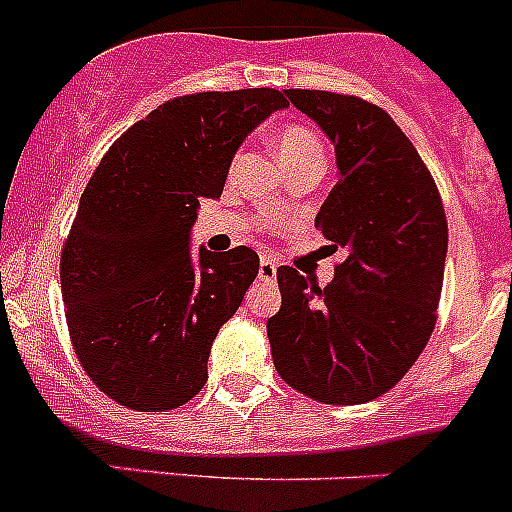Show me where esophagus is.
I'll return each mask as SVG.
<instances>
[{
	"instance_id": "obj_1",
	"label": "esophagus",
	"mask_w": 512,
	"mask_h": 512,
	"mask_svg": "<svg viewBox=\"0 0 512 512\" xmlns=\"http://www.w3.org/2000/svg\"><path fill=\"white\" fill-rule=\"evenodd\" d=\"M276 276V264L271 259H261L259 264V279L261 281H274Z\"/></svg>"
}]
</instances>
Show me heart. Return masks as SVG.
<instances>
[{
  "mask_svg": "<svg viewBox=\"0 0 512 512\" xmlns=\"http://www.w3.org/2000/svg\"><path fill=\"white\" fill-rule=\"evenodd\" d=\"M276 157L279 162L292 170L304 162H325V147L322 139L304 124H284L276 131L274 139Z\"/></svg>",
  "mask_w": 512,
  "mask_h": 512,
  "instance_id": "b5f03b06",
  "label": "heart"
}]
</instances>
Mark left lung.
Masks as SVG:
<instances>
[{
	"label": "left lung",
	"instance_id": "obj_1",
	"mask_svg": "<svg viewBox=\"0 0 512 512\" xmlns=\"http://www.w3.org/2000/svg\"><path fill=\"white\" fill-rule=\"evenodd\" d=\"M284 93L335 144L340 180L314 228L342 261L325 289L292 266L276 269L271 358L314 401H373L401 381L437 325L447 259L442 195L381 106L332 91Z\"/></svg>",
	"mask_w": 512,
	"mask_h": 512
}]
</instances>
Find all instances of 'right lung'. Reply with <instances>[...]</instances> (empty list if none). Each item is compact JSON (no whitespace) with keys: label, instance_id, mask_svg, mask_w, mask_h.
<instances>
[{"label":"right lung","instance_id":"right-lung-1","mask_svg":"<svg viewBox=\"0 0 512 512\" xmlns=\"http://www.w3.org/2000/svg\"><path fill=\"white\" fill-rule=\"evenodd\" d=\"M289 101L276 88L187 93L121 134L88 180L60 253L70 342L96 388L170 411L208 381L215 335L259 274L246 246H187L248 131Z\"/></svg>","mask_w":512,"mask_h":512}]
</instances>
